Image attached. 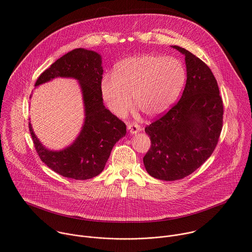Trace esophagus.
Listing matches in <instances>:
<instances>
[{
  "instance_id": "34e87169",
  "label": "esophagus",
  "mask_w": 252,
  "mask_h": 252,
  "mask_svg": "<svg viewBox=\"0 0 252 252\" xmlns=\"http://www.w3.org/2000/svg\"><path fill=\"white\" fill-rule=\"evenodd\" d=\"M127 129L129 130V132L131 134H135V133H137L141 130V127H140V126H138L136 124H128L127 125Z\"/></svg>"
}]
</instances>
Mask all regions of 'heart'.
<instances>
[{
    "label": "heart",
    "instance_id": "heart-1",
    "mask_svg": "<svg viewBox=\"0 0 252 252\" xmlns=\"http://www.w3.org/2000/svg\"><path fill=\"white\" fill-rule=\"evenodd\" d=\"M186 69L173 57L145 54L126 58L114 68L113 76H104L101 96L115 115H125L132 105L145 116L166 113L177 101L186 82Z\"/></svg>",
    "mask_w": 252,
    "mask_h": 252
}]
</instances>
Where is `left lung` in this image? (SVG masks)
Wrapping results in <instances>:
<instances>
[{
    "mask_svg": "<svg viewBox=\"0 0 252 252\" xmlns=\"http://www.w3.org/2000/svg\"><path fill=\"white\" fill-rule=\"evenodd\" d=\"M172 47L186 57V87L180 101L145 127L151 147L143 163L151 177L162 181L197 170L212 155L223 127V101L211 69L189 51Z\"/></svg>",
    "mask_w": 252,
    "mask_h": 252,
    "instance_id": "obj_1",
    "label": "left lung"
}]
</instances>
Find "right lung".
<instances>
[{
  "label": "right lung",
  "mask_w": 252,
  "mask_h": 252,
  "mask_svg": "<svg viewBox=\"0 0 252 252\" xmlns=\"http://www.w3.org/2000/svg\"><path fill=\"white\" fill-rule=\"evenodd\" d=\"M102 57L83 48L74 49L58 59L38 77L35 87L57 77L74 78L81 89L84 123L75 140L62 150H50L35 135L29 122L35 149L51 170L73 180H88L105 168L114 145L126 133L124 122L113 115L103 103Z\"/></svg>",
  "instance_id": "obj_1"
}]
</instances>
